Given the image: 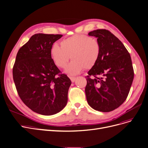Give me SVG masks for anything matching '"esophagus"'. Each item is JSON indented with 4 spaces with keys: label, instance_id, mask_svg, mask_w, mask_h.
I'll list each match as a JSON object with an SVG mask.
<instances>
[{
    "label": "esophagus",
    "instance_id": "1",
    "mask_svg": "<svg viewBox=\"0 0 148 148\" xmlns=\"http://www.w3.org/2000/svg\"><path fill=\"white\" fill-rule=\"evenodd\" d=\"M70 79L72 82H74L76 79V77H70Z\"/></svg>",
    "mask_w": 148,
    "mask_h": 148
}]
</instances>
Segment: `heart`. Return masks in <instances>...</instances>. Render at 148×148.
I'll return each instance as SVG.
<instances>
[{
    "label": "heart",
    "mask_w": 148,
    "mask_h": 148,
    "mask_svg": "<svg viewBox=\"0 0 148 148\" xmlns=\"http://www.w3.org/2000/svg\"><path fill=\"white\" fill-rule=\"evenodd\" d=\"M60 47L54 45L50 54L56 65L65 68L69 60H73L66 68V72L71 75L80 73L83 69L93 68L98 62L101 52L99 42L91 37L76 34L65 38L60 43Z\"/></svg>",
    "instance_id": "b5f03b06"
}]
</instances>
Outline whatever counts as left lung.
Segmentation results:
<instances>
[{"mask_svg":"<svg viewBox=\"0 0 148 148\" xmlns=\"http://www.w3.org/2000/svg\"><path fill=\"white\" fill-rule=\"evenodd\" d=\"M88 34L97 38L101 52L85 77L86 100L94 110L110 112L123 104L130 92L134 75L131 56L110 31L99 29Z\"/></svg>","mask_w":148,"mask_h":148,"instance_id":"left-lung-1","label":"left lung"}]
</instances>
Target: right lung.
Listing matches in <instances>:
<instances>
[{
    "mask_svg": "<svg viewBox=\"0 0 148 148\" xmlns=\"http://www.w3.org/2000/svg\"><path fill=\"white\" fill-rule=\"evenodd\" d=\"M62 36H32L18 51L12 68L18 96L25 105L39 114H55L67 103L71 81L62 74L50 54L53 43Z\"/></svg>",
    "mask_w": 148,
    "mask_h": 148,
    "instance_id": "add662e5",
    "label": "right lung"
}]
</instances>
